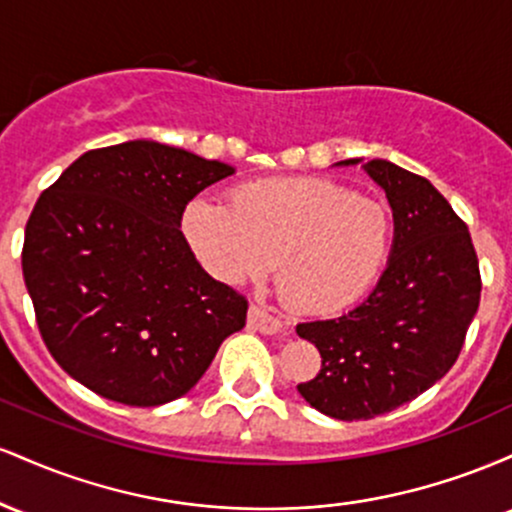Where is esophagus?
<instances>
[{
  "mask_svg": "<svg viewBox=\"0 0 512 512\" xmlns=\"http://www.w3.org/2000/svg\"><path fill=\"white\" fill-rule=\"evenodd\" d=\"M248 327H250V330L262 332V334L281 332V322L276 320L274 315H269L267 310L260 308V305H250V310H248Z\"/></svg>",
  "mask_w": 512,
  "mask_h": 512,
  "instance_id": "34e87169",
  "label": "esophagus"
}]
</instances>
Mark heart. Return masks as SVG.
Segmentation results:
<instances>
[{"label":"heart","mask_w":512,"mask_h":512,"mask_svg":"<svg viewBox=\"0 0 512 512\" xmlns=\"http://www.w3.org/2000/svg\"><path fill=\"white\" fill-rule=\"evenodd\" d=\"M182 233L202 267L223 284L260 279L276 264L286 305L330 315L361 301L378 284L395 221L380 199L325 178L248 182L231 204L197 197Z\"/></svg>","instance_id":"b5f03b06"}]
</instances>
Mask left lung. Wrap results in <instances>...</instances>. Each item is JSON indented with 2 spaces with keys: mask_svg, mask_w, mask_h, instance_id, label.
Segmentation results:
<instances>
[{
  "mask_svg": "<svg viewBox=\"0 0 512 512\" xmlns=\"http://www.w3.org/2000/svg\"><path fill=\"white\" fill-rule=\"evenodd\" d=\"M363 158L339 161L356 166ZM385 190L395 243L373 293L349 313L296 325L322 368L298 392L339 421H366L436 385L460 356L479 308L481 276L472 236L421 175L373 158L361 166Z\"/></svg>",
  "mask_w": 512,
  "mask_h": 512,
  "instance_id": "8db88e82",
  "label": "left lung"
}]
</instances>
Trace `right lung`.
I'll list each match as a JSON object with an SVG mask.
<instances>
[{
  "label": "right lung",
  "mask_w": 512,
  "mask_h": 512,
  "mask_svg": "<svg viewBox=\"0 0 512 512\" xmlns=\"http://www.w3.org/2000/svg\"><path fill=\"white\" fill-rule=\"evenodd\" d=\"M236 168L134 139L79 156L35 202L23 281L60 366L96 395L158 407L192 390L248 301L211 279L182 211Z\"/></svg>",
  "instance_id": "obj_1"
}]
</instances>
